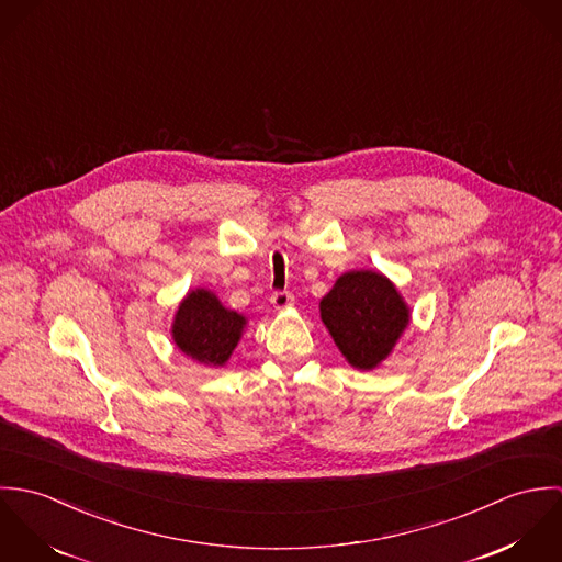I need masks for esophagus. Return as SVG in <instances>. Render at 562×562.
I'll return each mask as SVG.
<instances>
[{
	"label": "esophagus",
	"instance_id": "esophagus-1",
	"mask_svg": "<svg viewBox=\"0 0 562 562\" xmlns=\"http://www.w3.org/2000/svg\"><path fill=\"white\" fill-rule=\"evenodd\" d=\"M270 303L274 305V310H285V307H290L294 303V296L290 292H274L270 296Z\"/></svg>",
	"mask_w": 562,
	"mask_h": 562
}]
</instances>
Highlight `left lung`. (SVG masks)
<instances>
[{
	"instance_id": "left-lung-1",
	"label": "left lung",
	"mask_w": 562,
	"mask_h": 562,
	"mask_svg": "<svg viewBox=\"0 0 562 562\" xmlns=\"http://www.w3.org/2000/svg\"><path fill=\"white\" fill-rule=\"evenodd\" d=\"M321 318L357 370L381 366L411 321L396 285L374 270L341 274L321 301Z\"/></svg>"
}]
</instances>
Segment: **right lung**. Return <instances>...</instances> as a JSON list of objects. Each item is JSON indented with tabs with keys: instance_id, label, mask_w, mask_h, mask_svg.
<instances>
[{
	"instance_id": "1",
	"label": "right lung",
	"mask_w": 562,
	"mask_h": 562,
	"mask_svg": "<svg viewBox=\"0 0 562 562\" xmlns=\"http://www.w3.org/2000/svg\"><path fill=\"white\" fill-rule=\"evenodd\" d=\"M246 318L223 307L210 290H192L179 303L172 321V339L177 348L205 366H225L240 341Z\"/></svg>"
}]
</instances>
